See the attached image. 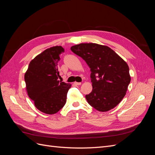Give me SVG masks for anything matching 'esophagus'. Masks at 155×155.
<instances>
[{
	"instance_id": "esophagus-1",
	"label": "esophagus",
	"mask_w": 155,
	"mask_h": 155,
	"mask_svg": "<svg viewBox=\"0 0 155 155\" xmlns=\"http://www.w3.org/2000/svg\"><path fill=\"white\" fill-rule=\"evenodd\" d=\"M74 84L76 85H80L81 84V82H74Z\"/></svg>"
}]
</instances>
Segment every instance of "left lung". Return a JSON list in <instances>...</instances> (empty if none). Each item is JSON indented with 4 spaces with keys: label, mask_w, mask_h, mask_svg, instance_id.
I'll return each instance as SVG.
<instances>
[{
    "label": "left lung",
    "mask_w": 155,
    "mask_h": 155,
    "mask_svg": "<svg viewBox=\"0 0 155 155\" xmlns=\"http://www.w3.org/2000/svg\"><path fill=\"white\" fill-rule=\"evenodd\" d=\"M91 68L92 92L85 96L92 107L110 110L124 97L130 82L128 64L114 50L96 43H81L70 48Z\"/></svg>",
    "instance_id": "left-lung-1"
}]
</instances>
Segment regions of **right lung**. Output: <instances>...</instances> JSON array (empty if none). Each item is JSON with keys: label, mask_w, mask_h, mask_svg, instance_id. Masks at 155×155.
I'll return each mask as SVG.
<instances>
[{"label": "right lung", "mask_w": 155, "mask_h": 155, "mask_svg": "<svg viewBox=\"0 0 155 155\" xmlns=\"http://www.w3.org/2000/svg\"><path fill=\"white\" fill-rule=\"evenodd\" d=\"M64 52L61 46L43 51L32 59L25 74L28 95L37 109L54 114L66 104L67 95L71 84L59 81L58 61Z\"/></svg>", "instance_id": "right-lung-1"}]
</instances>
